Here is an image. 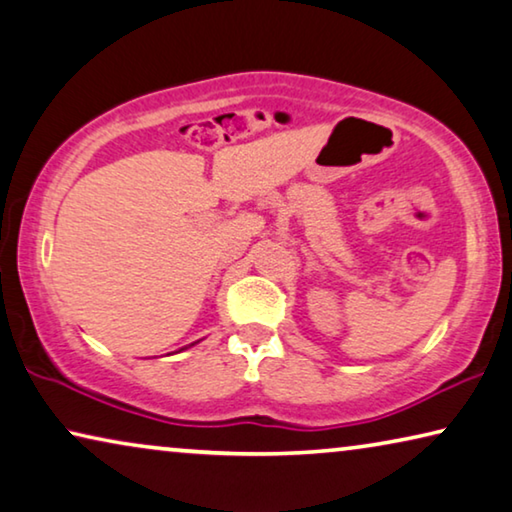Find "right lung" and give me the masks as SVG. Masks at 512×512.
<instances>
[{"mask_svg":"<svg viewBox=\"0 0 512 512\" xmlns=\"http://www.w3.org/2000/svg\"><path fill=\"white\" fill-rule=\"evenodd\" d=\"M193 345H195V342H193Z\"/></svg>","mask_w":512,"mask_h":512,"instance_id":"right-lung-1","label":"right lung"}]
</instances>
